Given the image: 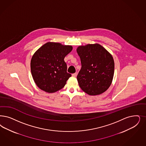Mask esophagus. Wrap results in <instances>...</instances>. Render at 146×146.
Instances as JSON below:
<instances>
[{"label": "esophagus", "mask_w": 146, "mask_h": 146, "mask_svg": "<svg viewBox=\"0 0 146 146\" xmlns=\"http://www.w3.org/2000/svg\"><path fill=\"white\" fill-rule=\"evenodd\" d=\"M76 75H77V73H73V74H72V76H74V77H76Z\"/></svg>", "instance_id": "obj_1"}]
</instances>
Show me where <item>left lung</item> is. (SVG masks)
Instances as JSON below:
<instances>
[{
	"instance_id": "obj_1",
	"label": "left lung",
	"mask_w": 146,
	"mask_h": 146,
	"mask_svg": "<svg viewBox=\"0 0 146 146\" xmlns=\"http://www.w3.org/2000/svg\"><path fill=\"white\" fill-rule=\"evenodd\" d=\"M76 51L81 64L77 76L81 89L90 96L105 92L111 86L114 76L113 56L98 44L80 46Z\"/></svg>"
}]
</instances>
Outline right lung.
<instances>
[{
    "mask_svg": "<svg viewBox=\"0 0 146 146\" xmlns=\"http://www.w3.org/2000/svg\"><path fill=\"white\" fill-rule=\"evenodd\" d=\"M72 48V46L48 42L35 52L31 61V70L41 90L54 93L65 86L71 74L67 72L64 58Z\"/></svg>",
    "mask_w": 146,
    "mask_h": 146,
    "instance_id": "add662e5",
    "label": "right lung"
}]
</instances>
